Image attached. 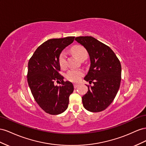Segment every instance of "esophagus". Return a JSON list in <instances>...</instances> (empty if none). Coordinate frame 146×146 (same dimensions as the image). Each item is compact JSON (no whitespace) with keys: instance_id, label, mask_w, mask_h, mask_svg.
Returning <instances> with one entry per match:
<instances>
[{"instance_id":"34e87169","label":"esophagus","mask_w":146,"mask_h":146,"mask_svg":"<svg viewBox=\"0 0 146 146\" xmlns=\"http://www.w3.org/2000/svg\"><path fill=\"white\" fill-rule=\"evenodd\" d=\"M78 86H79L78 84H74V88H77Z\"/></svg>"}]
</instances>
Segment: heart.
Here are the masks:
<instances>
[{
	"label": "heart",
	"instance_id": "b5f03b06",
	"mask_svg": "<svg viewBox=\"0 0 146 146\" xmlns=\"http://www.w3.org/2000/svg\"><path fill=\"white\" fill-rule=\"evenodd\" d=\"M72 52L80 60L85 57H87L86 49L81 46H76L72 48ZM59 62L61 67H65L66 64V52L63 51L60 53L59 57ZM83 72L81 70H70L66 74V77L68 80L76 82L80 80L82 76Z\"/></svg>",
	"mask_w": 146,
	"mask_h": 146
}]
</instances>
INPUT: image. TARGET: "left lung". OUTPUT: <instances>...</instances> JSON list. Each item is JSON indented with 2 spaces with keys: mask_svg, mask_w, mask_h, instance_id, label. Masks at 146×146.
<instances>
[{
  "mask_svg": "<svg viewBox=\"0 0 146 146\" xmlns=\"http://www.w3.org/2000/svg\"><path fill=\"white\" fill-rule=\"evenodd\" d=\"M75 40L89 54L90 65L84 80L94 84L87 86L88 91L82 97L83 106L91 112H100L110 106L117 94L121 65L113 51L94 37L78 36Z\"/></svg>",
  "mask_w": 146,
  "mask_h": 146,
  "instance_id": "1",
  "label": "left lung"
}]
</instances>
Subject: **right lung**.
I'll list each match as a JSON object with an SVG mask.
<instances>
[{"label":"right lung","mask_w":146,"mask_h":146,"mask_svg":"<svg viewBox=\"0 0 146 146\" xmlns=\"http://www.w3.org/2000/svg\"><path fill=\"white\" fill-rule=\"evenodd\" d=\"M74 38L48 40L36 49L29 61L27 82L32 94L41 109L50 114H59L67 109L69 97L74 90L72 82L64 81L58 73L59 55ZM55 80L60 82L59 86L54 84Z\"/></svg>","instance_id":"obj_1"}]
</instances>
